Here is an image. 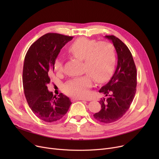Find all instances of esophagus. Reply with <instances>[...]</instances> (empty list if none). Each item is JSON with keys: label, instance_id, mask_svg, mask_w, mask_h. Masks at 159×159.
Instances as JSON below:
<instances>
[{"label": "esophagus", "instance_id": "34e87169", "mask_svg": "<svg viewBox=\"0 0 159 159\" xmlns=\"http://www.w3.org/2000/svg\"><path fill=\"white\" fill-rule=\"evenodd\" d=\"M73 101H86V100L84 99V98H72Z\"/></svg>", "mask_w": 159, "mask_h": 159}]
</instances>
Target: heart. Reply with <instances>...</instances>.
Returning a JSON list of instances; mask_svg holds the SVG:
<instances>
[{"mask_svg": "<svg viewBox=\"0 0 159 159\" xmlns=\"http://www.w3.org/2000/svg\"><path fill=\"white\" fill-rule=\"evenodd\" d=\"M68 52L75 58L84 61V71L89 75L72 79L66 83L64 91L69 95L77 98L86 97L89 89L92 86L91 77L97 82H102L113 71L115 51L113 45L109 42L97 43L96 40L81 37L70 44ZM53 66L56 71L62 72L64 70L63 60L57 58Z\"/></svg>", "mask_w": 159, "mask_h": 159, "instance_id": "1", "label": "heart"}]
</instances>
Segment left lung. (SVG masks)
Instances as JSON below:
<instances>
[{
    "mask_svg": "<svg viewBox=\"0 0 159 159\" xmlns=\"http://www.w3.org/2000/svg\"><path fill=\"white\" fill-rule=\"evenodd\" d=\"M105 37L112 41L118 62L110 80L99 90L106 98L99 101L101 110L93 116L99 122L109 124L119 120L129 110L135 95L137 81L136 66L127 46L114 35Z\"/></svg>",
    "mask_w": 159,
    "mask_h": 159,
    "instance_id": "left-lung-1",
    "label": "left lung"
}]
</instances>
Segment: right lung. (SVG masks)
I'll use <instances>...</instances> for the list:
<instances>
[{"instance_id":"1","label":"right lung","mask_w":159,"mask_h":159,"mask_svg":"<svg viewBox=\"0 0 159 159\" xmlns=\"http://www.w3.org/2000/svg\"><path fill=\"white\" fill-rule=\"evenodd\" d=\"M73 37L49 33L40 37L28 50L22 72L24 95L31 110L47 122L59 120L71 104L70 98L60 93L57 97L48 91L49 75L54 70V62L62 47Z\"/></svg>"}]
</instances>
